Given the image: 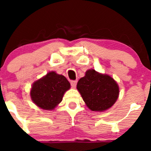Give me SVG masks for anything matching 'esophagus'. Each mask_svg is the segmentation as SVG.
Segmentation results:
<instances>
[{
    "label": "esophagus",
    "mask_w": 151,
    "mask_h": 151,
    "mask_svg": "<svg viewBox=\"0 0 151 151\" xmlns=\"http://www.w3.org/2000/svg\"><path fill=\"white\" fill-rule=\"evenodd\" d=\"M77 80H71V88H75L76 85H77Z\"/></svg>",
    "instance_id": "esophagus-1"
}]
</instances>
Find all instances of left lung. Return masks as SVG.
I'll return each instance as SVG.
<instances>
[{
	"mask_svg": "<svg viewBox=\"0 0 151 151\" xmlns=\"http://www.w3.org/2000/svg\"><path fill=\"white\" fill-rule=\"evenodd\" d=\"M77 88L87 106L92 111L106 110L112 106L119 95L116 82L109 75L89 69L77 83Z\"/></svg>",
	"mask_w": 151,
	"mask_h": 151,
	"instance_id": "left-lung-1",
	"label": "left lung"
}]
</instances>
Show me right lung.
Instances as JSON below:
<instances>
[{
	"instance_id": "obj_1",
	"label": "right lung",
	"mask_w": 151,
	"mask_h": 151,
	"mask_svg": "<svg viewBox=\"0 0 151 151\" xmlns=\"http://www.w3.org/2000/svg\"><path fill=\"white\" fill-rule=\"evenodd\" d=\"M69 88V82L64 76L51 71L33 83L30 97L39 107L50 110L62 101L63 94Z\"/></svg>"
}]
</instances>
